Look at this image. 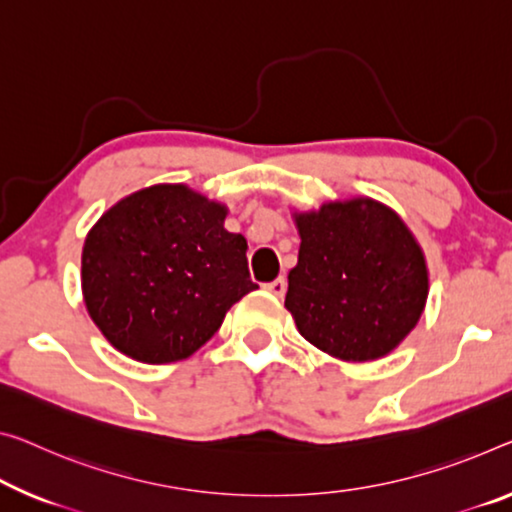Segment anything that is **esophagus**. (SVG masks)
<instances>
[{
	"instance_id": "obj_1",
	"label": "esophagus",
	"mask_w": 512,
	"mask_h": 512,
	"mask_svg": "<svg viewBox=\"0 0 512 512\" xmlns=\"http://www.w3.org/2000/svg\"><path fill=\"white\" fill-rule=\"evenodd\" d=\"M265 288L270 290L272 295H277V297H283L286 295V288H288V281H286V277H279V279H274V281H270V283H265Z\"/></svg>"
}]
</instances>
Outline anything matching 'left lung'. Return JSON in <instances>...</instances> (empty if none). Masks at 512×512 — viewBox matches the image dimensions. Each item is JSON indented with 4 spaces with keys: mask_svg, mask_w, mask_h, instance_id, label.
<instances>
[{
    "mask_svg": "<svg viewBox=\"0 0 512 512\" xmlns=\"http://www.w3.org/2000/svg\"><path fill=\"white\" fill-rule=\"evenodd\" d=\"M300 256L286 309L306 341L345 361L391 352L428 297L423 254L396 212L371 199L327 203L295 217Z\"/></svg>",
    "mask_w": 512,
    "mask_h": 512,
    "instance_id": "left-lung-1",
    "label": "left lung"
}]
</instances>
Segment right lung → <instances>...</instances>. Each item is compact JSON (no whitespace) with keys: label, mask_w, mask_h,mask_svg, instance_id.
Masks as SVG:
<instances>
[{"label":"right lung","mask_w":512,"mask_h":512,"mask_svg":"<svg viewBox=\"0 0 512 512\" xmlns=\"http://www.w3.org/2000/svg\"><path fill=\"white\" fill-rule=\"evenodd\" d=\"M226 210L183 185L130 194L98 219L82 251V293L107 341L137 361L187 359L258 283Z\"/></svg>","instance_id":"1"}]
</instances>
